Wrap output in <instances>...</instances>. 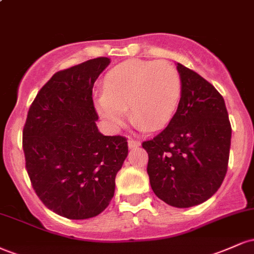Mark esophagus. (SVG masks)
I'll return each mask as SVG.
<instances>
[{
  "label": "esophagus",
  "instance_id": "obj_1",
  "mask_svg": "<svg viewBox=\"0 0 254 254\" xmlns=\"http://www.w3.org/2000/svg\"><path fill=\"white\" fill-rule=\"evenodd\" d=\"M127 145H129L130 149H133V148L139 147V145H141V142H139V141H136V139L129 138V139H127Z\"/></svg>",
  "mask_w": 254,
  "mask_h": 254
}]
</instances>
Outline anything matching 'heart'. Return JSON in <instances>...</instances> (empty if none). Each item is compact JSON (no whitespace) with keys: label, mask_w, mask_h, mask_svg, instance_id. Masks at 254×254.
I'll return each mask as SVG.
<instances>
[{"label":"heart","mask_w":254,"mask_h":254,"mask_svg":"<svg viewBox=\"0 0 254 254\" xmlns=\"http://www.w3.org/2000/svg\"><path fill=\"white\" fill-rule=\"evenodd\" d=\"M182 98V78L167 62L127 60L105 75L104 94L97 100L100 117L112 127L123 125L127 107L133 122L155 131L166 127Z\"/></svg>","instance_id":"1"}]
</instances>
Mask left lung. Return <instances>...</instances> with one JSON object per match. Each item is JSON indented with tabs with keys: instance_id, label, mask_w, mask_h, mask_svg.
<instances>
[{
	"instance_id": "1",
	"label": "left lung",
	"mask_w": 254,
	"mask_h": 254,
	"mask_svg": "<svg viewBox=\"0 0 254 254\" xmlns=\"http://www.w3.org/2000/svg\"><path fill=\"white\" fill-rule=\"evenodd\" d=\"M182 98L164 131L143 142L150 186L168 205L190 208L220 189L228 166L232 127L222 95L197 72L177 63Z\"/></svg>"
}]
</instances>
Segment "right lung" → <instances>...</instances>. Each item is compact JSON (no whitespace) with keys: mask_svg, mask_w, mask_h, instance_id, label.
<instances>
[{"mask_svg":"<svg viewBox=\"0 0 254 254\" xmlns=\"http://www.w3.org/2000/svg\"><path fill=\"white\" fill-rule=\"evenodd\" d=\"M111 60L99 57L58 71L39 90L22 131L26 170L40 200L60 216L101 214L127 156L123 136L98 130L94 82Z\"/></svg>","mask_w":254,"mask_h":254,"instance_id":"add662e5","label":"right lung"}]
</instances>
